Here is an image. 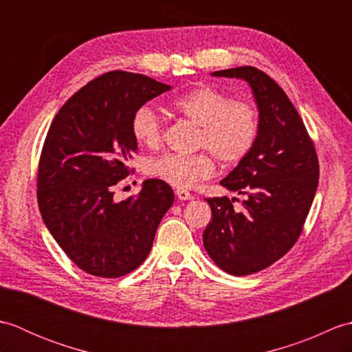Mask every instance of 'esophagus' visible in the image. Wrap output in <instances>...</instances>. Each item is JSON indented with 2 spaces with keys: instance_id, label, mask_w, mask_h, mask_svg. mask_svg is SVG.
<instances>
[{
  "instance_id": "obj_1",
  "label": "esophagus",
  "mask_w": 352,
  "mask_h": 352,
  "mask_svg": "<svg viewBox=\"0 0 352 352\" xmlns=\"http://www.w3.org/2000/svg\"><path fill=\"white\" fill-rule=\"evenodd\" d=\"M175 195L178 199L182 201H188V199H193V195L189 190H184V189H177L175 190Z\"/></svg>"
}]
</instances>
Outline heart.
<instances>
[{"instance_id": "b5f03b06", "label": "heart", "mask_w": 352, "mask_h": 352, "mask_svg": "<svg viewBox=\"0 0 352 352\" xmlns=\"http://www.w3.org/2000/svg\"><path fill=\"white\" fill-rule=\"evenodd\" d=\"M175 113L199 125L197 154L163 153L145 162V174L178 189L193 188L214 174V157L227 166L251 154L260 133L258 110L213 86H199L169 102ZM131 134L140 146L155 148L163 138V121L151 106H140L131 118Z\"/></svg>"}]
</instances>
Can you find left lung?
<instances>
[{
    "label": "left lung",
    "instance_id": "obj_1",
    "mask_svg": "<svg viewBox=\"0 0 352 352\" xmlns=\"http://www.w3.org/2000/svg\"><path fill=\"white\" fill-rule=\"evenodd\" d=\"M250 83L260 111V133L251 154L221 184L245 195L207 198L212 222L203 241L208 256L231 275L263 271L280 260L301 236L319 182L315 144L287 95L254 66L213 72Z\"/></svg>",
    "mask_w": 352,
    "mask_h": 352
}]
</instances>
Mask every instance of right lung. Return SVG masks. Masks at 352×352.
Returning <instances> with one entry per match:
<instances>
[{"label":"right lung","instance_id":"1","mask_svg":"<svg viewBox=\"0 0 352 352\" xmlns=\"http://www.w3.org/2000/svg\"><path fill=\"white\" fill-rule=\"evenodd\" d=\"M142 74L110 71L74 94L52 119L37 164V204L45 226L74 263L101 278L142 265L163 214L174 203L168 183L146 180L136 199H113L138 142L131 118L169 91Z\"/></svg>","mask_w":352,"mask_h":352}]
</instances>
